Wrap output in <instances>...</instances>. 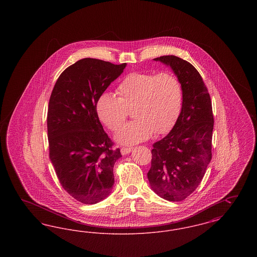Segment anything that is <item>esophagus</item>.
I'll use <instances>...</instances> for the list:
<instances>
[{
	"label": "esophagus",
	"instance_id": "34e87169",
	"mask_svg": "<svg viewBox=\"0 0 257 257\" xmlns=\"http://www.w3.org/2000/svg\"><path fill=\"white\" fill-rule=\"evenodd\" d=\"M120 151H121L122 155H127V154L131 153V151H133V148L132 147H122L120 149Z\"/></svg>",
	"mask_w": 257,
	"mask_h": 257
}]
</instances>
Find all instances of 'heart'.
I'll return each instance as SVG.
<instances>
[{
    "label": "heart",
    "mask_w": 257,
    "mask_h": 257,
    "mask_svg": "<svg viewBox=\"0 0 257 257\" xmlns=\"http://www.w3.org/2000/svg\"><path fill=\"white\" fill-rule=\"evenodd\" d=\"M116 97L110 92L98 98L100 120L111 131H117L132 109L135 120L127 123L115 136L122 145H136L151 134L170 131L182 108L183 90L178 78L170 72H135L127 75L117 87Z\"/></svg>",
    "instance_id": "1"
}]
</instances>
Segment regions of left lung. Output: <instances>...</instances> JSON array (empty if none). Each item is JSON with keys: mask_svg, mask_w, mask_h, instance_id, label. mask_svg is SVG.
I'll use <instances>...</instances> for the list:
<instances>
[{"mask_svg": "<svg viewBox=\"0 0 257 257\" xmlns=\"http://www.w3.org/2000/svg\"><path fill=\"white\" fill-rule=\"evenodd\" d=\"M153 61L171 67L181 83L183 101L171 132L153 145L147 177L162 198L181 201L200 184L212 158V103L200 74L190 62L176 56Z\"/></svg>", "mask_w": 257, "mask_h": 257, "instance_id": "1", "label": "left lung"}]
</instances>
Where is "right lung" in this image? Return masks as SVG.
<instances>
[{
    "instance_id": "add662e5",
    "label": "right lung",
    "mask_w": 257,
    "mask_h": 257,
    "mask_svg": "<svg viewBox=\"0 0 257 257\" xmlns=\"http://www.w3.org/2000/svg\"><path fill=\"white\" fill-rule=\"evenodd\" d=\"M126 65L80 60L60 75L50 97V159L62 188L85 204L108 197L114 184L112 170L121 157L120 149H111L96 104Z\"/></svg>"
}]
</instances>
